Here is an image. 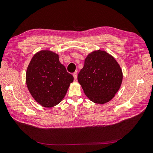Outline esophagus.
<instances>
[{
    "instance_id": "1",
    "label": "esophagus",
    "mask_w": 153,
    "mask_h": 153,
    "mask_svg": "<svg viewBox=\"0 0 153 153\" xmlns=\"http://www.w3.org/2000/svg\"><path fill=\"white\" fill-rule=\"evenodd\" d=\"M73 76H74V79H76L77 77V73H76V72H74V73L73 74Z\"/></svg>"
}]
</instances>
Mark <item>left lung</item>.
<instances>
[{"instance_id": "left-lung-1", "label": "left lung", "mask_w": 153, "mask_h": 153, "mask_svg": "<svg viewBox=\"0 0 153 153\" xmlns=\"http://www.w3.org/2000/svg\"><path fill=\"white\" fill-rule=\"evenodd\" d=\"M123 74L115 59L105 51H94L85 60L77 80L85 94L93 102L104 104L118 91Z\"/></svg>"}]
</instances>
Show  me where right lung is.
Listing matches in <instances>:
<instances>
[{
    "mask_svg": "<svg viewBox=\"0 0 153 153\" xmlns=\"http://www.w3.org/2000/svg\"><path fill=\"white\" fill-rule=\"evenodd\" d=\"M26 85L37 103L52 107L64 98L74 77L59 60V56L49 50L35 54L26 70Z\"/></svg>",
    "mask_w": 153,
    "mask_h": 153,
    "instance_id": "right-lung-1",
    "label": "right lung"
}]
</instances>
